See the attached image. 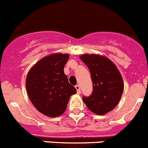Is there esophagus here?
I'll return each instance as SVG.
<instances>
[{"instance_id": "1", "label": "esophagus", "mask_w": 148, "mask_h": 148, "mask_svg": "<svg viewBox=\"0 0 148 148\" xmlns=\"http://www.w3.org/2000/svg\"><path fill=\"white\" fill-rule=\"evenodd\" d=\"M75 88H76V89H77V94H80L81 90H80V87H79V85H77V86H75Z\"/></svg>"}]
</instances>
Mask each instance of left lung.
Wrapping results in <instances>:
<instances>
[{
	"mask_svg": "<svg viewBox=\"0 0 148 148\" xmlns=\"http://www.w3.org/2000/svg\"><path fill=\"white\" fill-rule=\"evenodd\" d=\"M90 72L93 91L82 100L89 110L104 115L116 106L122 97L124 84L122 76L108 58L97 54H83L80 57Z\"/></svg>",
	"mask_w": 148,
	"mask_h": 148,
	"instance_id": "obj_1",
	"label": "left lung"
}]
</instances>
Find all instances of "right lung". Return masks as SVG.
<instances>
[{"label": "right lung", "instance_id": "obj_1", "mask_svg": "<svg viewBox=\"0 0 148 148\" xmlns=\"http://www.w3.org/2000/svg\"><path fill=\"white\" fill-rule=\"evenodd\" d=\"M69 58L67 54L45 57L27 74L26 87L29 99L38 111L49 117L62 115L70 97L77 93L64 74Z\"/></svg>", "mask_w": 148, "mask_h": 148}]
</instances>
